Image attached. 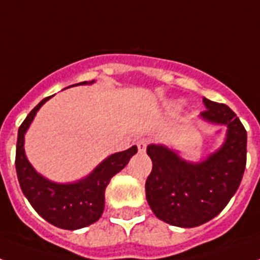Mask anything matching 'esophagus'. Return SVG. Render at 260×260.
Instances as JSON below:
<instances>
[{
    "label": "esophagus",
    "instance_id": "1",
    "mask_svg": "<svg viewBox=\"0 0 260 260\" xmlns=\"http://www.w3.org/2000/svg\"><path fill=\"white\" fill-rule=\"evenodd\" d=\"M147 144H148V140L147 139H140L137 141V148L140 152H144L145 148H147Z\"/></svg>",
    "mask_w": 260,
    "mask_h": 260
}]
</instances>
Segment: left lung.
Wrapping results in <instances>:
<instances>
[{"instance_id":"1","label":"left lung","mask_w":260,"mask_h":260,"mask_svg":"<svg viewBox=\"0 0 260 260\" xmlns=\"http://www.w3.org/2000/svg\"><path fill=\"white\" fill-rule=\"evenodd\" d=\"M200 117L227 126L218 151L199 163L181 159L166 145L151 144L147 153L152 171L145 181V196L153 214L176 227H198L223 211L239 188L246 168L247 132L235 112L204 97Z\"/></svg>"}]
</instances>
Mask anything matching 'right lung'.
<instances>
[{
	"instance_id": "add662e5",
	"label": "right lung",
	"mask_w": 260,
	"mask_h": 260,
	"mask_svg": "<svg viewBox=\"0 0 260 260\" xmlns=\"http://www.w3.org/2000/svg\"><path fill=\"white\" fill-rule=\"evenodd\" d=\"M92 82L94 81L79 82L76 85H85ZM50 97L40 101L18 128L16 149L17 178L24 195L40 216L58 229L79 230L100 219L104 211L107 185L111 179L128 164L131 157L137 152V147L134 145L126 151L108 156L86 178L75 183H54L48 180L41 176L26 159L24 141L25 134L36 113Z\"/></svg>"
}]
</instances>
